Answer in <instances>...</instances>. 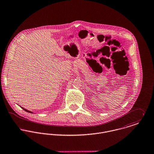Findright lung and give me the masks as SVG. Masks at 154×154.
Returning <instances> with one entry per match:
<instances>
[{"instance_id":"add662e5","label":"right lung","mask_w":154,"mask_h":154,"mask_svg":"<svg viewBox=\"0 0 154 154\" xmlns=\"http://www.w3.org/2000/svg\"><path fill=\"white\" fill-rule=\"evenodd\" d=\"M22 107V109H23L25 111H26V112H29V113H32V112H31V111H29V110H26V109H24V108H23V107Z\"/></svg>"}]
</instances>
